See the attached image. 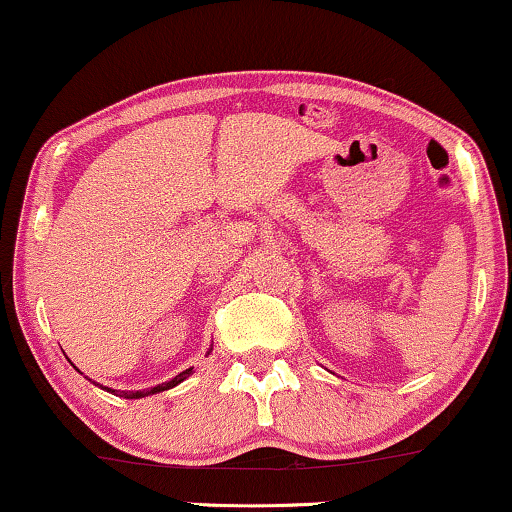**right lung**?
Returning <instances> with one entry per match:
<instances>
[{
	"mask_svg": "<svg viewBox=\"0 0 512 512\" xmlns=\"http://www.w3.org/2000/svg\"><path fill=\"white\" fill-rule=\"evenodd\" d=\"M209 352H211V349H209ZM190 375H193V368H188V370L179 372L177 377H172L170 381H163V384H158V386H151V388H144V391H114V388L101 386V384H96V386H101L103 391H108V393H112V395H119V398H126V400H140V398H147V395H156V393L170 391V388L179 386L181 381H183V379H188Z\"/></svg>",
	"mask_w": 512,
	"mask_h": 512,
	"instance_id": "add662e5",
	"label": "right lung"
}]
</instances>
